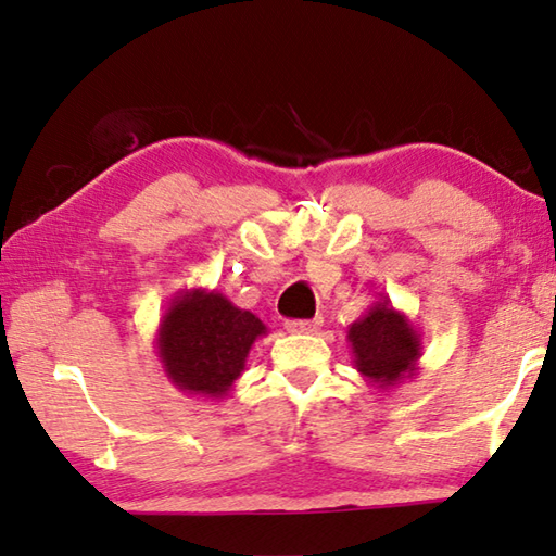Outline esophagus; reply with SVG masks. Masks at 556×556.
Segmentation results:
<instances>
[{"mask_svg": "<svg viewBox=\"0 0 556 556\" xmlns=\"http://www.w3.org/2000/svg\"><path fill=\"white\" fill-rule=\"evenodd\" d=\"M319 329V319H288L286 332L288 334H315Z\"/></svg>", "mask_w": 556, "mask_h": 556, "instance_id": "1", "label": "esophagus"}]
</instances>
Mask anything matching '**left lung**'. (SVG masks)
<instances>
[{
    "mask_svg": "<svg viewBox=\"0 0 556 556\" xmlns=\"http://www.w3.org/2000/svg\"><path fill=\"white\" fill-rule=\"evenodd\" d=\"M354 354V368L368 383L391 391L417 374L422 356V337L405 313L391 300H378L346 332Z\"/></svg>",
    "mask_w": 556,
    "mask_h": 556,
    "instance_id": "left-lung-1",
    "label": "left lung"
}]
</instances>
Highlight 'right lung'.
<instances>
[{"instance_id": "add662e5", "label": "right lung", "mask_w": 556, "mask_h": 556, "mask_svg": "<svg viewBox=\"0 0 556 556\" xmlns=\"http://www.w3.org/2000/svg\"><path fill=\"white\" fill-rule=\"evenodd\" d=\"M266 334L268 327L256 315L219 290L185 288L163 313L155 354L178 391L224 401L243 374L253 342Z\"/></svg>"}]
</instances>
